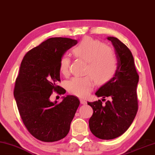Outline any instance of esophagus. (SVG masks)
<instances>
[{"instance_id":"1","label":"esophagus","mask_w":155,"mask_h":155,"mask_svg":"<svg viewBox=\"0 0 155 155\" xmlns=\"http://www.w3.org/2000/svg\"><path fill=\"white\" fill-rule=\"evenodd\" d=\"M80 101H81V104H83V105H85L87 104V101H85V100L81 98L80 99Z\"/></svg>"}]
</instances>
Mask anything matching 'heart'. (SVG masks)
<instances>
[{"label": "heart", "instance_id": "obj_1", "mask_svg": "<svg viewBox=\"0 0 155 155\" xmlns=\"http://www.w3.org/2000/svg\"><path fill=\"white\" fill-rule=\"evenodd\" d=\"M74 55L87 62L85 73L83 77H74L66 83V88L72 95L85 97L91 91L95 84H105L116 74L118 60L113 48L105 45L102 41L91 38H84L73 50ZM71 58L68 55L61 57L59 70L62 75L70 73Z\"/></svg>", "mask_w": 155, "mask_h": 155}]
</instances>
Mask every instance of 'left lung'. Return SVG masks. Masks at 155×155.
<instances>
[{
    "label": "left lung",
    "mask_w": 155,
    "mask_h": 155,
    "mask_svg": "<svg viewBox=\"0 0 155 155\" xmlns=\"http://www.w3.org/2000/svg\"><path fill=\"white\" fill-rule=\"evenodd\" d=\"M116 50L118 68L114 77L98 89L97 97L110 100L87 102L93 108L89 128L93 135L102 140H111L122 135L131 125L138 111L136 87L139 76L131 51L114 37H108Z\"/></svg>",
    "instance_id": "obj_1"
}]
</instances>
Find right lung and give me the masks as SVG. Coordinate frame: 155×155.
Segmentation results:
<instances>
[{"label": "right lung", "mask_w": 155, "mask_h": 155, "mask_svg": "<svg viewBox=\"0 0 155 155\" xmlns=\"http://www.w3.org/2000/svg\"><path fill=\"white\" fill-rule=\"evenodd\" d=\"M77 41L66 38H51L27 52L21 62L15 81L14 97L21 118L29 132L38 140L51 142L68 134L80 101L67 95L58 104L50 101L53 92L64 95L59 62L66 50Z\"/></svg>", "instance_id": "1"}]
</instances>
